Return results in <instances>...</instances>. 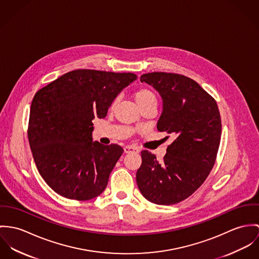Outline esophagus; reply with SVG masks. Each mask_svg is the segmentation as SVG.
<instances>
[{
  "label": "esophagus",
  "mask_w": 259,
  "mask_h": 259,
  "mask_svg": "<svg viewBox=\"0 0 259 259\" xmlns=\"http://www.w3.org/2000/svg\"><path fill=\"white\" fill-rule=\"evenodd\" d=\"M124 152L125 153H132V152H139V149L135 146L132 145H127L124 147Z\"/></svg>",
  "instance_id": "34e87169"
}]
</instances>
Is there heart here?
Returning <instances> with one entry per match:
<instances>
[{"label": "heart", "mask_w": 259, "mask_h": 259, "mask_svg": "<svg viewBox=\"0 0 259 259\" xmlns=\"http://www.w3.org/2000/svg\"><path fill=\"white\" fill-rule=\"evenodd\" d=\"M134 98L136 100V102L138 103V105L142 108L144 106L150 105V104H157V96L154 93L153 90H151L148 87H142L137 89L134 92ZM116 104V100L113 101L112 106H114Z\"/></svg>", "instance_id": "1"}]
</instances>
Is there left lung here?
<instances>
[{
  "mask_svg": "<svg viewBox=\"0 0 259 259\" xmlns=\"http://www.w3.org/2000/svg\"><path fill=\"white\" fill-rule=\"evenodd\" d=\"M140 80L160 93L163 112L157 128L175 140L162 163L149 151L141 152L137 185L151 202L178 203L201 187L214 165L222 136L219 107L199 83L185 75L151 72L141 75Z\"/></svg>",
  "mask_w": 259,
  "mask_h": 259,
  "instance_id": "obj_1",
  "label": "left lung"
}]
</instances>
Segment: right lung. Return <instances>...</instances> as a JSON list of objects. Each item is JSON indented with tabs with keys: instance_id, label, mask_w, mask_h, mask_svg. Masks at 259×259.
<instances>
[{
	"instance_id": "right-lung-1",
	"label": "right lung",
	"mask_w": 259,
	"mask_h": 259,
	"mask_svg": "<svg viewBox=\"0 0 259 259\" xmlns=\"http://www.w3.org/2000/svg\"><path fill=\"white\" fill-rule=\"evenodd\" d=\"M136 78L131 72L76 69L35 93L29 147L40 176L58 195L87 201L105 190L123 148L93 142L92 120L107 115L116 96Z\"/></svg>"
}]
</instances>
